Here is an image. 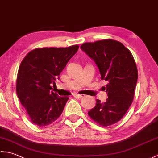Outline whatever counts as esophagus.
<instances>
[{
  "mask_svg": "<svg viewBox=\"0 0 158 158\" xmlns=\"http://www.w3.org/2000/svg\"><path fill=\"white\" fill-rule=\"evenodd\" d=\"M75 96H77V97H78V98H82V97H83L84 96V95H82V94H77Z\"/></svg>",
  "mask_w": 158,
  "mask_h": 158,
  "instance_id": "1",
  "label": "esophagus"
}]
</instances>
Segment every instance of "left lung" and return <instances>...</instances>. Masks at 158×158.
Returning a JSON list of instances; mask_svg holds the SVG:
<instances>
[{"label": "left lung", "instance_id": "1", "mask_svg": "<svg viewBox=\"0 0 158 158\" xmlns=\"http://www.w3.org/2000/svg\"><path fill=\"white\" fill-rule=\"evenodd\" d=\"M81 49L96 62L101 79L108 82L106 101L96 105L88 114L100 125L108 127L123 118L133 102L138 79L134 58L122 43L111 39L84 43Z\"/></svg>", "mask_w": 158, "mask_h": 158}]
</instances>
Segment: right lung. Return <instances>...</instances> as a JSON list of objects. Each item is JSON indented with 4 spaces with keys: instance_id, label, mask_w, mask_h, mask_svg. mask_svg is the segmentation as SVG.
<instances>
[{
    "instance_id": "add662e5",
    "label": "right lung",
    "mask_w": 158,
    "mask_h": 158,
    "mask_svg": "<svg viewBox=\"0 0 158 158\" xmlns=\"http://www.w3.org/2000/svg\"><path fill=\"white\" fill-rule=\"evenodd\" d=\"M79 46L42 48L29 52L21 62L16 91L31 122L40 127L54 123L63 111L69 97L58 96L52 84L77 52Z\"/></svg>"
}]
</instances>
